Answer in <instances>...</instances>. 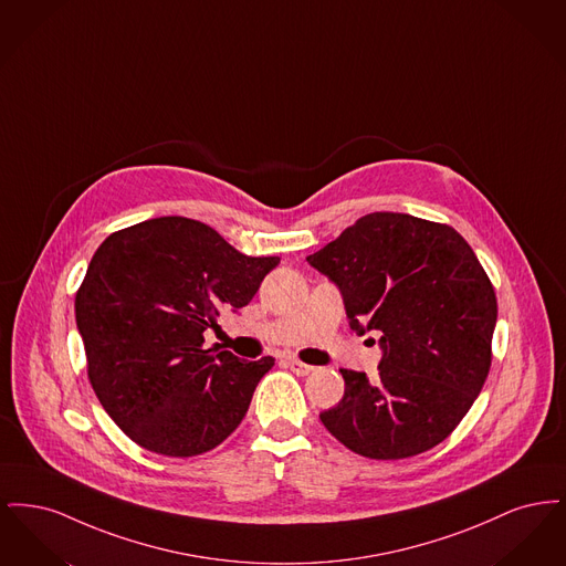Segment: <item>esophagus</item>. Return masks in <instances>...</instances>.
<instances>
[{
	"label": "esophagus",
	"mask_w": 566,
	"mask_h": 566,
	"mask_svg": "<svg viewBox=\"0 0 566 566\" xmlns=\"http://www.w3.org/2000/svg\"><path fill=\"white\" fill-rule=\"evenodd\" d=\"M289 367H291V371L296 374V376H310L316 367H312V365H307V363H301V360H296V358H289Z\"/></svg>",
	"instance_id": "1"
}]
</instances>
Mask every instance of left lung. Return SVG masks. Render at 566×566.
Masks as SVG:
<instances>
[{
  "instance_id": "8db88e82",
  "label": "left lung",
  "mask_w": 566,
  "mask_h": 566,
  "mask_svg": "<svg viewBox=\"0 0 566 566\" xmlns=\"http://www.w3.org/2000/svg\"><path fill=\"white\" fill-rule=\"evenodd\" d=\"M307 263L337 286L352 331L376 333L381 350L374 379L339 369L346 390L321 413L326 431L377 460L441 443L482 392L492 358L496 296L471 245L448 224L374 212Z\"/></svg>"
}]
</instances>
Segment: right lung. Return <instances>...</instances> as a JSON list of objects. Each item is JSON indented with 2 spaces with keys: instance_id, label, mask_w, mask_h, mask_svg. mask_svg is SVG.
I'll return each instance as SVG.
<instances>
[{
  "instance_id": "1",
  "label": "right lung",
  "mask_w": 566,
  "mask_h": 566,
  "mask_svg": "<svg viewBox=\"0 0 566 566\" xmlns=\"http://www.w3.org/2000/svg\"><path fill=\"white\" fill-rule=\"evenodd\" d=\"M280 256H248L212 227L161 216L112 233L76 295L91 386L137 446L163 457L203 454L250 407L273 358L203 348L222 312L256 295Z\"/></svg>"
}]
</instances>
